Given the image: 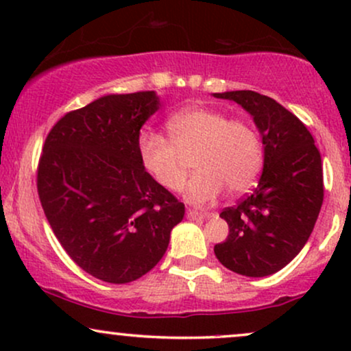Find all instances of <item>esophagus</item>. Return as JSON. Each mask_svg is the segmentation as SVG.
I'll list each match as a JSON object with an SVG mask.
<instances>
[{
    "mask_svg": "<svg viewBox=\"0 0 351 351\" xmlns=\"http://www.w3.org/2000/svg\"><path fill=\"white\" fill-rule=\"evenodd\" d=\"M186 216H188V219H204V217H209V215H206V213L195 211V209H188Z\"/></svg>",
    "mask_w": 351,
    "mask_h": 351,
    "instance_id": "obj_1",
    "label": "esophagus"
}]
</instances>
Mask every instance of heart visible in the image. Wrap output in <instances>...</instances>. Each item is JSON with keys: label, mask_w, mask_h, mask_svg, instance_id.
I'll return each instance as SVG.
<instances>
[{"label": "heart", "mask_w": 351, "mask_h": 351, "mask_svg": "<svg viewBox=\"0 0 351 351\" xmlns=\"http://www.w3.org/2000/svg\"><path fill=\"white\" fill-rule=\"evenodd\" d=\"M167 128L170 140L153 132L140 135V165L160 186L176 193L188 178L183 158L195 153L198 173L188 186L193 204L213 203L226 188L231 195L249 191L263 171V140L245 120H229L209 107H188L173 114Z\"/></svg>", "instance_id": "b5f03b06"}]
</instances>
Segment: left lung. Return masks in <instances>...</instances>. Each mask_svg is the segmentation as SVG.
<instances>
[{
    "label": "left lung",
    "mask_w": 351,
    "mask_h": 351,
    "mask_svg": "<svg viewBox=\"0 0 351 351\" xmlns=\"http://www.w3.org/2000/svg\"><path fill=\"white\" fill-rule=\"evenodd\" d=\"M254 117L264 143V170L251 195L224 208L226 241L215 245L219 263L247 277L280 271L302 251L324 203V170L313 136L292 112L252 90L215 94Z\"/></svg>",
    "instance_id": "1"
}]
</instances>
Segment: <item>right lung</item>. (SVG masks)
Returning a JSON list of instances; mask_svg holds the SVG:
<instances>
[{
	"instance_id": "right-lung-1",
	"label": "right lung",
	"mask_w": 351,
	"mask_h": 351,
	"mask_svg": "<svg viewBox=\"0 0 351 351\" xmlns=\"http://www.w3.org/2000/svg\"><path fill=\"white\" fill-rule=\"evenodd\" d=\"M156 110L152 90L100 97L59 119L39 156V199L56 237L82 271L110 284L152 271L184 216L138 160L140 128Z\"/></svg>"
}]
</instances>
